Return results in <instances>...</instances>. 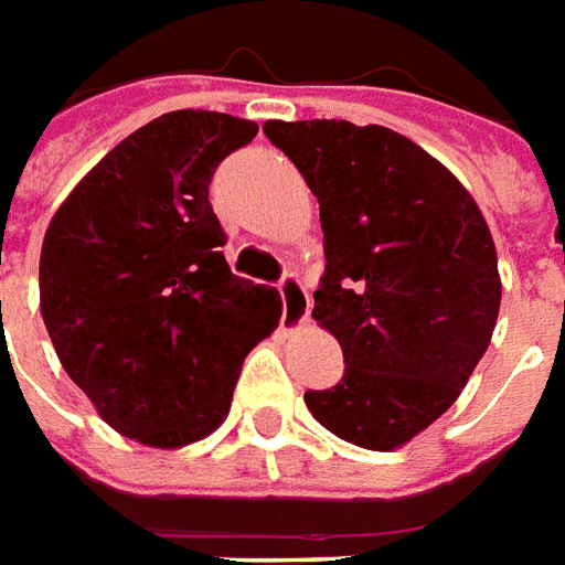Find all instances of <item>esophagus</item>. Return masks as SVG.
I'll return each mask as SVG.
<instances>
[{
  "label": "esophagus",
  "instance_id": "esophagus-1",
  "mask_svg": "<svg viewBox=\"0 0 565 565\" xmlns=\"http://www.w3.org/2000/svg\"><path fill=\"white\" fill-rule=\"evenodd\" d=\"M279 295H282V328L298 331L310 322V295L303 282L295 274H286L279 279Z\"/></svg>",
  "mask_w": 565,
  "mask_h": 565
}]
</instances>
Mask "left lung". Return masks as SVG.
<instances>
[{
    "mask_svg": "<svg viewBox=\"0 0 565 565\" xmlns=\"http://www.w3.org/2000/svg\"><path fill=\"white\" fill-rule=\"evenodd\" d=\"M319 198L326 274L313 319L338 338V386L303 392L328 431L395 450L459 398L493 338L490 227L444 163L390 127L267 121Z\"/></svg>",
    "mask_w": 565,
    "mask_h": 565,
    "instance_id": "left-lung-1",
    "label": "left lung"
}]
</instances>
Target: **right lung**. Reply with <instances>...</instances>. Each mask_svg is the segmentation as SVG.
Returning a JSON list of instances; mask_svg holds the SVG:
<instances>
[{
    "mask_svg": "<svg viewBox=\"0 0 565 565\" xmlns=\"http://www.w3.org/2000/svg\"><path fill=\"white\" fill-rule=\"evenodd\" d=\"M258 124L167 111L130 134L54 212L39 298L60 365L111 429L185 447L225 423L239 365L279 322L270 286L231 274L215 167Z\"/></svg>",
    "mask_w": 565,
    "mask_h": 565,
    "instance_id": "1",
    "label": "right lung"
}]
</instances>
